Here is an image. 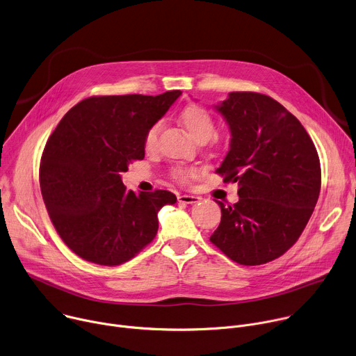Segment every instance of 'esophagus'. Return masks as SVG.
I'll return each instance as SVG.
<instances>
[{
    "mask_svg": "<svg viewBox=\"0 0 356 356\" xmlns=\"http://www.w3.org/2000/svg\"><path fill=\"white\" fill-rule=\"evenodd\" d=\"M177 198L180 202H184V204H194V202L200 201V197L193 194H180Z\"/></svg>",
    "mask_w": 356,
    "mask_h": 356,
    "instance_id": "34e87169",
    "label": "esophagus"
}]
</instances>
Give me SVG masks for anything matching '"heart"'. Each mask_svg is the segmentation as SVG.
Here are the masks:
<instances>
[{
  "mask_svg": "<svg viewBox=\"0 0 356 356\" xmlns=\"http://www.w3.org/2000/svg\"><path fill=\"white\" fill-rule=\"evenodd\" d=\"M180 124L183 125L187 135L195 142H207L214 135V120L211 114L200 106H188L180 113ZM159 134V124L152 125L143 139V146L146 150H152L156 145ZM195 169L184 168V166H175L170 170V176L173 180L179 183H187L195 176Z\"/></svg>",
  "mask_w": 356,
  "mask_h": 356,
  "instance_id": "b5f03b06",
  "label": "heart"
}]
</instances>
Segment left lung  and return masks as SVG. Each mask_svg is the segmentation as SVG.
Here are the masks:
<instances>
[{"instance_id":"1","label":"left lung","mask_w":356,"mask_h":356,"mask_svg":"<svg viewBox=\"0 0 356 356\" xmlns=\"http://www.w3.org/2000/svg\"><path fill=\"white\" fill-rule=\"evenodd\" d=\"M214 108L231 132L217 173L238 184L239 201L221 209L210 241L239 265L270 262L306 228L321 187L316 146L300 121L276 99L229 92Z\"/></svg>"}]
</instances>
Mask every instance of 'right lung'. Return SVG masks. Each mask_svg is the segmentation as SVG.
<instances>
[{
  "mask_svg": "<svg viewBox=\"0 0 356 356\" xmlns=\"http://www.w3.org/2000/svg\"><path fill=\"white\" fill-rule=\"evenodd\" d=\"M181 95H104L83 99L50 135L39 168L40 191L58 234L80 258L121 265L155 238L168 190H127L121 175L145 158L143 139Z\"/></svg>",
  "mask_w": 356,
  "mask_h": 356,
  "instance_id": "right-lung-1",
  "label": "right lung"
}]
</instances>
